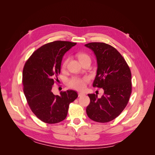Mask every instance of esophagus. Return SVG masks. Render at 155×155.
Wrapping results in <instances>:
<instances>
[{"label": "esophagus", "mask_w": 155, "mask_h": 155, "mask_svg": "<svg viewBox=\"0 0 155 155\" xmlns=\"http://www.w3.org/2000/svg\"><path fill=\"white\" fill-rule=\"evenodd\" d=\"M83 95H85V93H83V92H79L78 93V96L79 97H81V96H82Z\"/></svg>", "instance_id": "1"}]
</instances>
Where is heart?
I'll use <instances>...</instances> for the list:
<instances>
[{"label":"heart","mask_w":155,"mask_h":155,"mask_svg":"<svg viewBox=\"0 0 155 155\" xmlns=\"http://www.w3.org/2000/svg\"><path fill=\"white\" fill-rule=\"evenodd\" d=\"M85 58H89L88 56L86 54H81L79 55V59L81 61ZM68 60H65L63 64V67H65L67 64ZM87 81V78H81L79 77H74L72 79H70L68 81V85L70 87H72L76 90H83L85 87V83Z\"/></svg>","instance_id":"1"}]
</instances>
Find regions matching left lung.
Instances as JSON below:
<instances>
[{"instance_id":"left-lung-1","label":"left lung","mask_w":155,"mask_h":155,"mask_svg":"<svg viewBox=\"0 0 155 155\" xmlns=\"http://www.w3.org/2000/svg\"><path fill=\"white\" fill-rule=\"evenodd\" d=\"M85 46L93 51L97 61L93 87L104 91L100 98L94 94H88L91 102L87 114L97 122H109L120 114L129 101L132 90L130 70L122 55L112 46L104 43Z\"/></svg>"}]
</instances>
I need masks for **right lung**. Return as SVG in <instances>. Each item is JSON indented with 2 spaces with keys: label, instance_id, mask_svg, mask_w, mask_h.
Listing matches in <instances>:
<instances>
[{
  "label": "right lung",
  "instance_id": "1",
  "mask_svg": "<svg viewBox=\"0 0 155 155\" xmlns=\"http://www.w3.org/2000/svg\"><path fill=\"white\" fill-rule=\"evenodd\" d=\"M76 43L56 41L42 46L34 51L23 68L24 94L31 111L47 124H56L67 116L69 104L78 97L72 90L54 95L51 92L54 80H58L64 54Z\"/></svg>",
  "mask_w": 155,
  "mask_h": 155
}]
</instances>
